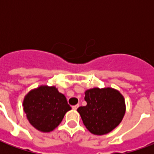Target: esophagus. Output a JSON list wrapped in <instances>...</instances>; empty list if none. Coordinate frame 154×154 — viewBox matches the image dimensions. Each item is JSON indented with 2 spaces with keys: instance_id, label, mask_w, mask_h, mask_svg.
Here are the masks:
<instances>
[{
  "instance_id": "34e87169",
  "label": "esophagus",
  "mask_w": 154,
  "mask_h": 154,
  "mask_svg": "<svg viewBox=\"0 0 154 154\" xmlns=\"http://www.w3.org/2000/svg\"><path fill=\"white\" fill-rule=\"evenodd\" d=\"M78 107H79V105H76V106H72V109H73V110H77Z\"/></svg>"
}]
</instances>
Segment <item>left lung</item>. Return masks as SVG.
<instances>
[{"label": "left lung", "mask_w": 154, "mask_h": 154, "mask_svg": "<svg viewBox=\"0 0 154 154\" xmlns=\"http://www.w3.org/2000/svg\"><path fill=\"white\" fill-rule=\"evenodd\" d=\"M87 106L77 109L84 125L93 134L103 135L122 121L125 101L122 94L111 87H95L85 91Z\"/></svg>", "instance_id": "obj_1"}]
</instances>
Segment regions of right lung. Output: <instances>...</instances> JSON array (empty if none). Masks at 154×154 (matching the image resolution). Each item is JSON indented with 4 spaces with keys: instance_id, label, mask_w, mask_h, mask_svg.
<instances>
[{
    "instance_id": "right-lung-1",
    "label": "right lung",
    "mask_w": 154,
    "mask_h": 154,
    "mask_svg": "<svg viewBox=\"0 0 154 154\" xmlns=\"http://www.w3.org/2000/svg\"><path fill=\"white\" fill-rule=\"evenodd\" d=\"M23 107L29 124L44 133L57 128L65 114L72 109L57 88L43 85L25 95Z\"/></svg>"
}]
</instances>
